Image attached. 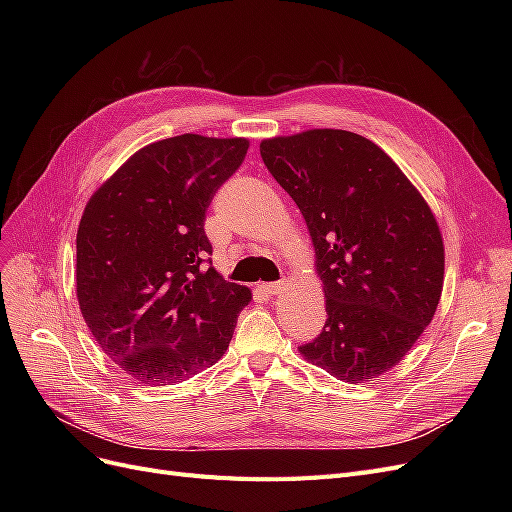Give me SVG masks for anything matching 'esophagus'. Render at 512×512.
Here are the masks:
<instances>
[{"mask_svg": "<svg viewBox=\"0 0 512 512\" xmlns=\"http://www.w3.org/2000/svg\"><path fill=\"white\" fill-rule=\"evenodd\" d=\"M262 290H265L267 294H280L284 290V282H271V284H262Z\"/></svg>", "mask_w": 512, "mask_h": 512, "instance_id": "esophagus-1", "label": "esophagus"}]
</instances>
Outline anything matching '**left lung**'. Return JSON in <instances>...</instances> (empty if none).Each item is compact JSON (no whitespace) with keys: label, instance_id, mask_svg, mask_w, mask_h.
<instances>
[{"label":"left lung","instance_id":"left-lung-1","mask_svg":"<svg viewBox=\"0 0 512 512\" xmlns=\"http://www.w3.org/2000/svg\"><path fill=\"white\" fill-rule=\"evenodd\" d=\"M262 162L297 203L316 252L327 324L305 361L348 384L395 367L436 314L444 241L436 215L369 138L333 128L273 136Z\"/></svg>","mask_w":512,"mask_h":512}]
</instances>
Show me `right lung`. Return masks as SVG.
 Masks as SVG:
<instances>
[{
    "label": "right lung",
    "instance_id": "1",
    "mask_svg": "<svg viewBox=\"0 0 512 512\" xmlns=\"http://www.w3.org/2000/svg\"><path fill=\"white\" fill-rule=\"evenodd\" d=\"M250 141L181 134L145 145L87 200L76 299L98 346L138 384L218 363L252 290L205 269V213Z\"/></svg>",
    "mask_w": 512,
    "mask_h": 512
}]
</instances>
